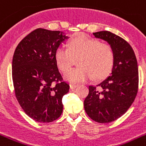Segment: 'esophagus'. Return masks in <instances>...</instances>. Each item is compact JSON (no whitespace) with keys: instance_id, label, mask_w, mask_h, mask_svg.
<instances>
[{"instance_id":"1","label":"esophagus","mask_w":146,"mask_h":146,"mask_svg":"<svg viewBox=\"0 0 146 146\" xmlns=\"http://www.w3.org/2000/svg\"><path fill=\"white\" fill-rule=\"evenodd\" d=\"M77 86H78L77 84H70V89H74V88H76Z\"/></svg>"}]
</instances>
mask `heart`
I'll list each match as a JSON object with an SVG mask.
<instances>
[{"label":"heart","instance_id":"b5f03b06","mask_svg":"<svg viewBox=\"0 0 146 146\" xmlns=\"http://www.w3.org/2000/svg\"><path fill=\"white\" fill-rule=\"evenodd\" d=\"M55 58L62 72H65L75 60H78L79 67L64 74V79L69 82L78 83L85 82L91 76L94 79L107 76L113 65L114 53L108 44L101 43L86 35H80L70 41L68 48L62 45L58 46Z\"/></svg>","mask_w":146,"mask_h":146}]
</instances>
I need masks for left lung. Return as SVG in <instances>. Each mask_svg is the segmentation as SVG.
I'll use <instances>...</instances> for the list:
<instances>
[{"mask_svg": "<svg viewBox=\"0 0 146 146\" xmlns=\"http://www.w3.org/2000/svg\"><path fill=\"white\" fill-rule=\"evenodd\" d=\"M93 34L111 45L114 62L109 76L96 86H89L84 107L94 121L109 123L122 117L135 100L139 84L137 61L131 45L118 35L108 31Z\"/></svg>", "mask_w": 146, "mask_h": 146, "instance_id": "left-lung-1", "label": "left lung"}]
</instances>
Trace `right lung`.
Here are the masks:
<instances>
[{
	"label": "right lung",
	"mask_w": 146,
	"mask_h": 146,
	"mask_svg": "<svg viewBox=\"0 0 146 146\" xmlns=\"http://www.w3.org/2000/svg\"><path fill=\"white\" fill-rule=\"evenodd\" d=\"M67 38L61 31L38 28L15 50L12 76L15 96L26 114L36 122H52L62 115V97L70 85L58 71L55 52Z\"/></svg>",
	"instance_id": "obj_1"
}]
</instances>
